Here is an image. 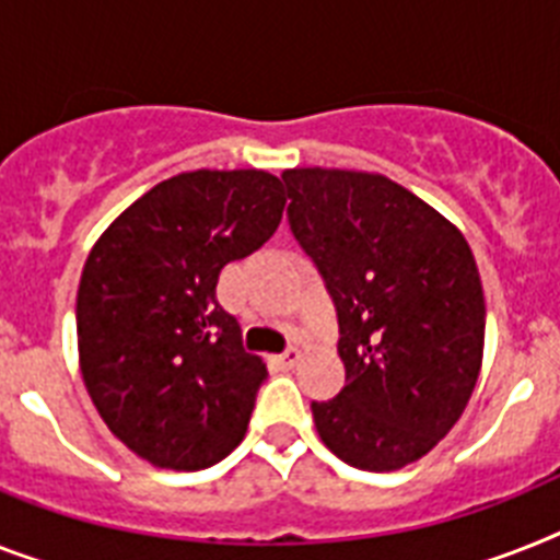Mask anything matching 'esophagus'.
I'll list each match as a JSON object with an SVG mask.
<instances>
[{
	"label": "esophagus",
	"mask_w": 560,
	"mask_h": 560,
	"mask_svg": "<svg viewBox=\"0 0 560 560\" xmlns=\"http://www.w3.org/2000/svg\"><path fill=\"white\" fill-rule=\"evenodd\" d=\"M275 363L280 369H294L300 363V349H285L283 354H277Z\"/></svg>",
	"instance_id": "34e87169"
}]
</instances>
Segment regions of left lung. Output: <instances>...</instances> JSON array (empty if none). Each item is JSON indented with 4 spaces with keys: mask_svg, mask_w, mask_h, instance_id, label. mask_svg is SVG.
Listing matches in <instances>:
<instances>
[{
    "mask_svg": "<svg viewBox=\"0 0 560 560\" xmlns=\"http://www.w3.org/2000/svg\"><path fill=\"white\" fill-rule=\"evenodd\" d=\"M289 225L326 280L346 386L312 404L320 441L354 469L392 472L464 415L487 306L466 237L383 174L283 171Z\"/></svg>",
    "mask_w": 560,
    "mask_h": 560,
    "instance_id": "left-lung-1",
    "label": "left lung"
}]
</instances>
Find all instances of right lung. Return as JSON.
I'll return each mask as SVG.
<instances>
[{
  "label": "right lung",
  "mask_w": 560,
  "mask_h": 560,
  "mask_svg": "<svg viewBox=\"0 0 560 560\" xmlns=\"http://www.w3.org/2000/svg\"><path fill=\"white\" fill-rule=\"evenodd\" d=\"M283 183L257 168L163 179L103 231L77 291L85 389L148 464L197 472L246 435L266 363L217 300L225 262L266 243Z\"/></svg>",
  "instance_id": "right-lung-1"
}]
</instances>
